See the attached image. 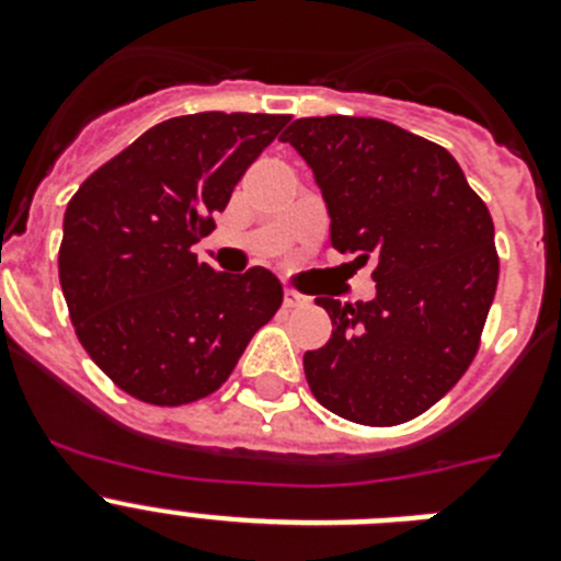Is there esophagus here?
<instances>
[{"label": "esophagus", "instance_id": "esophagus-1", "mask_svg": "<svg viewBox=\"0 0 561 561\" xmlns=\"http://www.w3.org/2000/svg\"><path fill=\"white\" fill-rule=\"evenodd\" d=\"M311 304V297L300 295L297 289H284V306L286 309H304V306Z\"/></svg>", "mask_w": 561, "mask_h": 561}]
</instances>
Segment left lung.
Segmentation results:
<instances>
[{"label":"left lung","mask_w":561,"mask_h":561,"mask_svg":"<svg viewBox=\"0 0 561 561\" xmlns=\"http://www.w3.org/2000/svg\"><path fill=\"white\" fill-rule=\"evenodd\" d=\"M280 140L314 171L331 247L356 252L376 297H317L331 340L306 351L314 399L342 419L393 427L430 410L472 365L497 291L489 207L447 148L376 117H300Z\"/></svg>","instance_id":"8db88e82"}]
</instances>
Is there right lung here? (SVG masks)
<instances>
[{
  "instance_id": "right-lung-1",
  "label": "right lung",
  "mask_w": 561,
  "mask_h": 561,
  "mask_svg": "<svg viewBox=\"0 0 561 561\" xmlns=\"http://www.w3.org/2000/svg\"><path fill=\"white\" fill-rule=\"evenodd\" d=\"M289 114L199 112L157 123L98 168L64 213L58 277L98 368L134 399L216 393L284 304L264 266L216 272L191 250Z\"/></svg>"
}]
</instances>
